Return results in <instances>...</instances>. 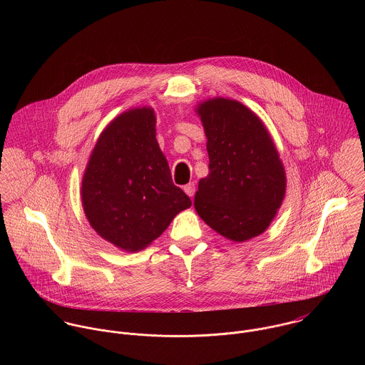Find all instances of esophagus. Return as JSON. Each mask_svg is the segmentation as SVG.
Masks as SVG:
<instances>
[{"instance_id":"1","label":"esophagus","mask_w":365,"mask_h":365,"mask_svg":"<svg viewBox=\"0 0 365 365\" xmlns=\"http://www.w3.org/2000/svg\"><path fill=\"white\" fill-rule=\"evenodd\" d=\"M184 191H185V194L188 195V197H194L195 195V184L194 182H190V184H187L185 187H184Z\"/></svg>"}]
</instances>
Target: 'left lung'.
<instances>
[{"mask_svg":"<svg viewBox=\"0 0 365 365\" xmlns=\"http://www.w3.org/2000/svg\"><path fill=\"white\" fill-rule=\"evenodd\" d=\"M209 156L194 207L222 236L246 242L262 233L281 207L287 177L275 145L260 118L229 98L197 108Z\"/></svg>","mask_w":365,"mask_h":365,"instance_id":"1","label":"left lung"}]
</instances>
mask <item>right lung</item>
Returning <instances> with one entry per match:
<instances>
[{"instance_id":"add662e5","label":"right lung","mask_w":365,"mask_h":365,"mask_svg":"<svg viewBox=\"0 0 365 365\" xmlns=\"http://www.w3.org/2000/svg\"><path fill=\"white\" fill-rule=\"evenodd\" d=\"M81 201L93 229L126 252L149 246L191 207L158 148L153 108L126 110L105 128L83 177Z\"/></svg>"}]
</instances>
